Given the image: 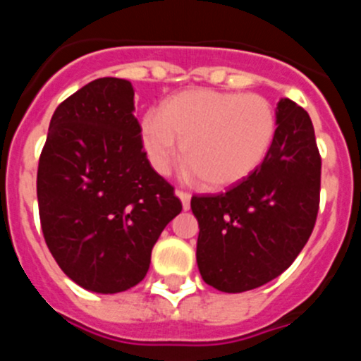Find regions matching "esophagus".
Instances as JSON below:
<instances>
[{"mask_svg":"<svg viewBox=\"0 0 361 361\" xmlns=\"http://www.w3.org/2000/svg\"><path fill=\"white\" fill-rule=\"evenodd\" d=\"M177 197L180 199V202H183V208L190 209V200H191L190 193H188V191H184V190H178Z\"/></svg>","mask_w":361,"mask_h":361,"instance_id":"1","label":"esophagus"}]
</instances>
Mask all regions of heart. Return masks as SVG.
Returning <instances> with one entry per match:
<instances>
[{
	"label": "heart",
	"mask_w": 361,
	"mask_h": 361,
	"mask_svg": "<svg viewBox=\"0 0 361 361\" xmlns=\"http://www.w3.org/2000/svg\"><path fill=\"white\" fill-rule=\"evenodd\" d=\"M276 117L269 101L255 94L186 90L168 99L159 111H148L141 139L152 166L170 173L183 157L204 186L220 190L250 177L275 141Z\"/></svg>",
	"instance_id": "1"
}]
</instances>
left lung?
<instances>
[{
  "label": "left lung",
  "instance_id": "1",
  "mask_svg": "<svg viewBox=\"0 0 361 361\" xmlns=\"http://www.w3.org/2000/svg\"><path fill=\"white\" fill-rule=\"evenodd\" d=\"M276 124L267 157L250 177L226 193L191 197L197 264L219 291H250L282 275L317 222L322 159L311 117L280 99Z\"/></svg>",
  "mask_w": 361,
  "mask_h": 361
}]
</instances>
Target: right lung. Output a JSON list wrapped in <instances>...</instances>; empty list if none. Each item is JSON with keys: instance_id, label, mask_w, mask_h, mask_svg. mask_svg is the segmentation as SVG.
Instances as JSON below:
<instances>
[{"instance_id": "obj_1", "label": "right lung", "mask_w": 361, "mask_h": 361, "mask_svg": "<svg viewBox=\"0 0 361 361\" xmlns=\"http://www.w3.org/2000/svg\"><path fill=\"white\" fill-rule=\"evenodd\" d=\"M133 110L130 81L88 82L56 108L37 166L50 253L68 279L103 295L145 279L162 229L183 212L146 159Z\"/></svg>"}]
</instances>
